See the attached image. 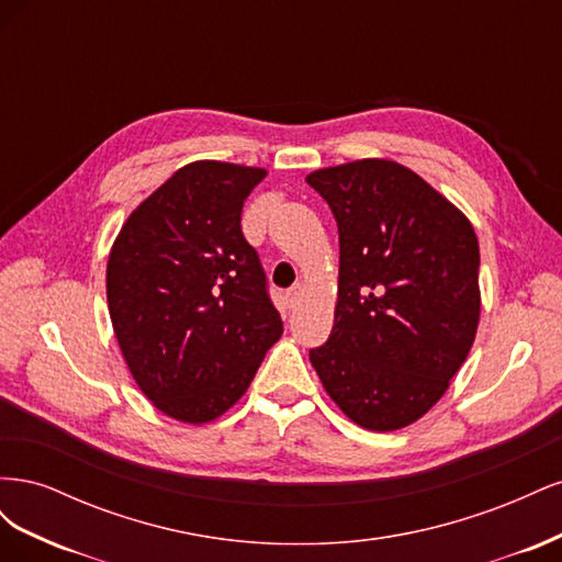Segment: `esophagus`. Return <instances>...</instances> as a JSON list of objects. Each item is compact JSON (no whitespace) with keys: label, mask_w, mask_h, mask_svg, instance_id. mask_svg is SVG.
<instances>
[{"label":"esophagus","mask_w":562,"mask_h":562,"mask_svg":"<svg viewBox=\"0 0 562 562\" xmlns=\"http://www.w3.org/2000/svg\"><path fill=\"white\" fill-rule=\"evenodd\" d=\"M300 295H302V283H295V285H291V288H288V291H285V300H288V304H291V307H295Z\"/></svg>","instance_id":"obj_1"}]
</instances>
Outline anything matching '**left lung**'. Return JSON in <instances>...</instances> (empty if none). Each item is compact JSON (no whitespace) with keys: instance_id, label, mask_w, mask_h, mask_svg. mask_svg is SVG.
I'll return each mask as SVG.
<instances>
[{"instance_id":"1","label":"left lung","mask_w":562,"mask_h":562,"mask_svg":"<svg viewBox=\"0 0 562 562\" xmlns=\"http://www.w3.org/2000/svg\"><path fill=\"white\" fill-rule=\"evenodd\" d=\"M339 232L335 323L310 361L342 413L372 431L446 394L481 316L479 239L411 168L363 159L307 176Z\"/></svg>"}]
</instances>
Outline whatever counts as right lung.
Listing matches in <instances>:
<instances>
[{
	"mask_svg": "<svg viewBox=\"0 0 562 562\" xmlns=\"http://www.w3.org/2000/svg\"><path fill=\"white\" fill-rule=\"evenodd\" d=\"M267 171L182 166L135 209L108 260V307L133 380L168 417L203 424L239 401L283 333L244 201Z\"/></svg>",
	"mask_w": 562,
	"mask_h": 562,
	"instance_id": "1",
	"label": "right lung"
}]
</instances>
